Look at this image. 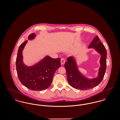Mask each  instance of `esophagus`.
<instances>
[{"instance_id": "34e87169", "label": "esophagus", "mask_w": 120, "mask_h": 120, "mask_svg": "<svg viewBox=\"0 0 120 120\" xmlns=\"http://www.w3.org/2000/svg\"><path fill=\"white\" fill-rule=\"evenodd\" d=\"M65 63V60L64 58H61V63L62 64L64 65Z\"/></svg>"}]
</instances>
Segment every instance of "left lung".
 <instances>
[{
    "label": "left lung",
    "instance_id": "left-lung-1",
    "mask_svg": "<svg viewBox=\"0 0 120 120\" xmlns=\"http://www.w3.org/2000/svg\"><path fill=\"white\" fill-rule=\"evenodd\" d=\"M88 48L94 49L101 56L100 60L101 66L99 68L98 76L96 78L89 79L81 74L79 70L74 56L68 57L67 62L65 64L68 82L76 89L84 90L97 86L103 80L106 71L107 52L97 36L94 38Z\"/></svg>",
    "mask_w": 120,
    "mask_h": 120
}]
</instances>
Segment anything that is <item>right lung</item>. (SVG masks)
<instances>
[{
  "label": "right lung",
  "mask_w": 120,
  "mask_h": 120,
  "mask_svg": "<svg viewBox=\"0 0 120 120\" xmlns=\"http://www.w3.org/2000/svg\"><path fill=\"white\" fill-rule=\"evenodd\" d=\"M36 37V35L33 33L29 36L28 39L33 40ZM27 42L26 40L22 43L18 50L16 67L19 79L23 85L30 90H45L51 85L54 74L61 66V59L46 56L35 64L28 66L24 64L22 54Z\"/></svg>",
  "instance_id": "add662e5"
}]
</instances>
